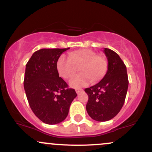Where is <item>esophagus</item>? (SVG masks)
Here are the masks:
<instances>
[{"instance_id":"34e87169","label":"esophagus","mask_w":152,"mask_h":152,"mask_svg":"<svg viewBox=\"0 0 152 152\" xmlns=\"http://www.w3.org/2000/svg\"><path fill=\"white\" fill-rule=\"evenodd\" d=\"M82 91H83V89H82V88H76V94H79L80 92H81Z\"/></svg>"}]
</instances>
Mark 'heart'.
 I'll use <instances>...</instances> for the list:
<instances>
[{"label":"heart","instance_id":"obj_1","mask_svg":"<svg viewBox=\"0 0 152 152\" xmlns=\"http://www.w3.org/2000/svg\"><path fill=\"white\" fill-rule=\"evenodd\" d=\"M80 66L82 74L74 76L69 81V85L73 88L86 86L91 79L94 82L102 79L107 71L108 63L104 57L90 49L72 52L69 56L62 55L57 61L58 74L64 78H71Z\"/></svg>","mask_w":152,"mask_h":152}]
</instances>
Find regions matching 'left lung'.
<instances>
[{"label": "left lung", "instance_id": "1", "mask_svg": "<svg viewBox=\"0 0 152 152\" xmlns=\"http://www.w3.org/2000/svg\"><path fill=\"white\" fill-rule=\"evenodd\" d=\"M108 59V70L102 81L85 88L88 100L86 111L97 121H106L116 116L124 104L129 86L126 67L114 50H104Z\"/></svg>", "mask_w": 152, "mask_h": 152}]
</instances>
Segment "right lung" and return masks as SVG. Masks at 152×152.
Instances as JSON below:
<instances>
[{
    "label": "right lung",
    "instance_id": "1",
    "mask_svg": "<svg viewBox=\"0 0 152 152\" xmlns=\"http://www.w3.org/2000/svg\"><path fill=\"white\" fill-rule=\"evenodd\" d=\"M67 48H42L26 66L24 89L33 112L47 124H56L68 116L77 94L59 77L57 61Z\"/></svg>",
    "mask_w": 152,
    "mask_h": 152
}]
</instances>
